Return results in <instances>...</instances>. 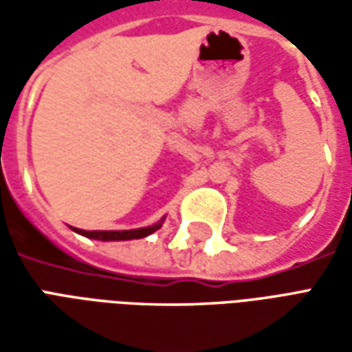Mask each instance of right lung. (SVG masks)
Listing matches in <instances>:
<instances>
[{
	"mask_svg": "<svg viewBox=\"0 0 352 352\" xmlns=\"http://www.w3.org/2000/svg\"><path fill=\"white\" fill-rule=\"evenodd\" d=\"M164 219L162 217L160 221L153 224V226H145V228H135V230H94V232H88V230L80 228H72L73 232H77L80 236L88 237V239H98V241H128V239H141V237H146L154 234L156 230L162 228L164 224Z\"/></svg>",
	"mask_w": 352,
	"mask_h": 352,
	"instance_id": "right-lung-1",
	"label": "right lung"
}]
</instances>
